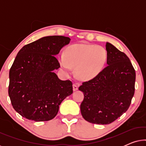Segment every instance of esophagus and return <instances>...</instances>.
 Instances as JSON below:
<instances>
[{"instance_id": "1", "label": "esophagus", "mask_w": 146, "mask_h": 146, "mask_svg": "<svg viewBox=\"0 0 146 146\" xmlns=\"http://www.w3.org/2000/svg\"><path fill=\"white\" fill-rule=\"evenodd\" d=\"M72 87H73V91L74 92H75V91H76L78 89V86L76 85V84H73V86H72Z\"/></svg>"}]
</instances>
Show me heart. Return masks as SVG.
Here are the masks:
<instances>
[{"label":"heart","mask_w":146,"mask_h":146,"mask_svg":"<svg viewBox=\"0 0 146 146\" xmlns=\"http://www.w3.org/2000/svg\"><path fill=\"white\" fill-rule=\"evenodd\" d=\"M108 52L101 46L89 44H75L65 49L58 61L67 74L75 68V75L80 80L87 82L96 78L104 69Z\"/></svg>","instance_id":"heart-1"}]
</instances>
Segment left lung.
I'll return each mask as SVG.
<instances>
[{"mask_svg": "<svg viewBox=\"0 0 146 146\" xmlns=\"http://www.w3.org/2000/svg\"><path fill=\"white\" fill-rule=\"evenodd\" d=\"M108 66L98 76L82 83V117L96 124H109L129 108L134 94L135 72L129 58L106 42Z\"/></svg>", "mask_w": 146, "mask_h": 146, "instance_id": "obj_1", "label": "left lung"}]
</instances>
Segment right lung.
Returning <instances> with one entry per match:
<instances>
[{"label": "right lung", "mask_w": 146, "mask_h": 146, "mask_svg": "<svg viewBox=\"0 0 146 146\" xmlns=\"http://www.w3.org/2000/svg\"><path fill=\"white\" fill-rule=\"evenodd\" d=\"M70 38L48 36L25 45L18 52L9 72V95L16 111L35 121L56 115L64 100L73 92L72 83L59 79L54 70L56 58Z\"/></svg>", "instance_id": "right-lung-1"}]
</instances>
